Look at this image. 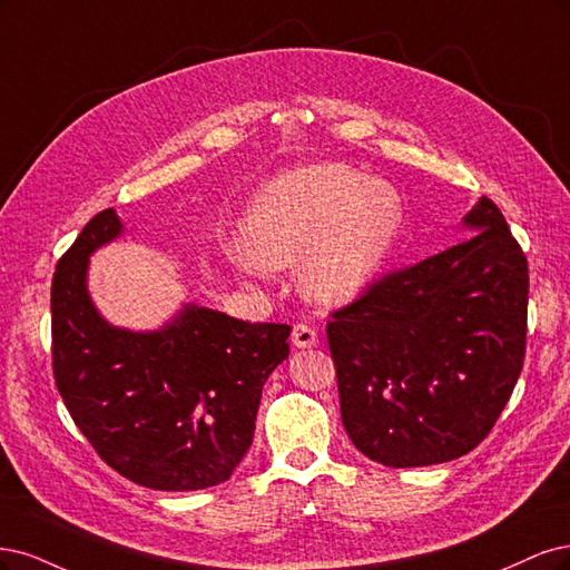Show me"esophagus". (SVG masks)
<instances>
[{
  "label": "esophagus",
  "instance_id": "esophagus-1",
  "mask_svg": "<svg viewBox=\"0 0 570 570\" xmlns=\"http://www.w3.org/2000/svg\"><path fill=\"white\" fill-rule=\"evenodd\" d=\"M291 341L296 347H312L317 345V332L315 326H309L305 322H298L296 326H293V334H291Z\"/></svg>",
  "mask_w": 570,
  "mask_h": 570
}]
</instances>
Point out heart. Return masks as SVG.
Returning a JSON list of instances; mask_svg holds the SVG:
<instances>
[{
    "label": "heart",
    "mask_w": 570,
    "mask_h": 570,
    "mask_svg": "<svg viewBox=\"0 0 570 570\" xmlns=\"http://www.w3.org/2000/svg\"><path fill=\"white\" fill-rule=\"evenodd\" d=\"M402 227L397 191L343 165L284 175L250 206L242 269H288L308 261L301 286L312 301L343 305L374 282Z\"/></svg>",
    "instance_id": "obj_1"
}]
</instances>
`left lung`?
<instances>
[{
  "mask_svg": "<svg viewBox=\"0 0 570 570\" xmlns=\"http://www.w3.org/2000/svg\"><path fill=\"white\" fill-rule=\"evenodd\" d=\"M464 227L462 244L385 274L326 324L343 426L383 466L471 452L519 381L528 261L488 196Z\"/></svg>",
  "mask_w": 570,
  "mask_h": 570,
  "instance_id": "1",
  "label": "left lung"
}]
</instances>
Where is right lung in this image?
<instances>
[{
    "label": "right lung",
    "instance_id": "right-lung-1",
    "mask_svg": "<svg viewBox=\"0 0 570 570\" xmlns=\"http://www.w3.org/2000/svg\"><path fill=\"white\" fill-rule=\"evenodd\" d=\"M106 208L51 279V364L76 426L104 462L154 490L225 483L253 443L267 376L288 357V324L181 307L158 332L108 324L87 291L89 255L120 236Z\"/></svg>",
    "mask_w": 570,
    "mask_h": 570
}]
</instances>
